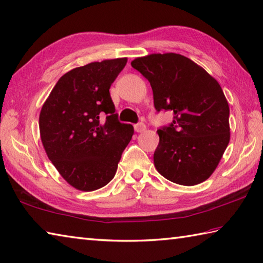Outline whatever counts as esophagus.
<instances>
[{"label": "esophagus", "instance_id": "esophagus-1", "mask_svg": "<svg viewBox=\"0 0 263 263\" xmlns=\"http://www.w3.org/2000/svg\"><path fill=\"white\" fill-rule=\"evenodd\" d=\"M135 130L138 133L144 132L146 130V125H145L144 123H138V124H136V125H135Z\"/></svg>", "mask_w": 263, "mask_h": 263}]
</instances>
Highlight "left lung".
<instances>
[{
	"mask_svg": "<svg viewBox=\"0 0 263 263\" xmlns=\"http://www.w3.org/2000/svg\"><path fill=\"white\" fill-rule=\"evenodd\" d=\"M131 65L151 83L156 110L174 114L173 123L157 130L156 170L185 186L208 179L230 141V109L217 80L175 52L137 57Z\"/></svg>",
	"mask_w": 263,
	"mask_h": 263,
	"instance_id": "left-lung-1",
	"label": "left lung"
}]
</instances>
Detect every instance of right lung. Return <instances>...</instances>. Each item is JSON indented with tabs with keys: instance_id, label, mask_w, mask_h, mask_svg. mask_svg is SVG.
I'll return each mask as SVG.
<instances>
[{
	"instance_id": "1",
	"label": "right lung",
	"mask_w": 263,
	"mask_h": 263,
	"mask_svg": "<svg viewBox=\"0 0 263 263\" xmlns=\"http://www.w3.org/2000/svg\"><path fill=\"white\" fill-rule=\"evenodd\" d=\"M127 59L92 62L62 76L41 108L46 154L69 185L84 192L106 186L117 171L133 126L118 122L110 88ZM102 116L106 117L101 119Z\"/></svg>"
}]
</instances>
